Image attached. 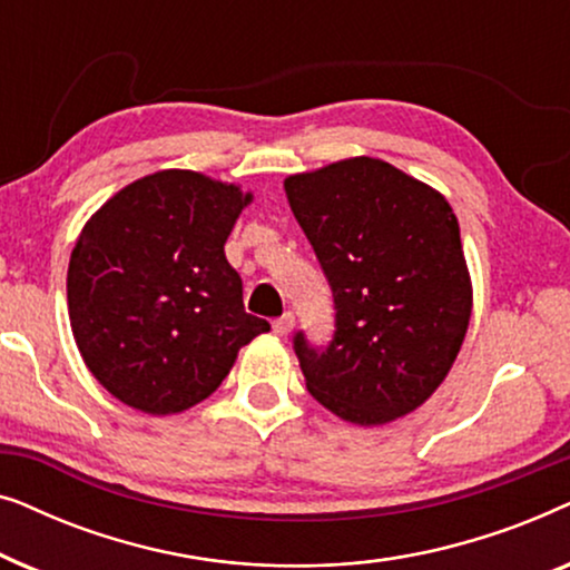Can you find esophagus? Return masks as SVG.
I'll return each instance as SVG.
<instances>
[{
  "instance_id": "1",
  "label": "esophagus",
  "mask_w": 570,
  "mask_h": 570,
  "mask_svg": "<svg viewBox=\"0 0 570 570\" xmlns=\"http://www.w3.org/2000/svg\"><path fill=\"white\" fill-rule=\"evenodd\" d=\"M293 324H295V316L291 314V311H285L283 316H277L275 322H272V330H275L277 337H285V334H291Z\"/></svg>"
}]
</instances>
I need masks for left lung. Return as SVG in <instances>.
Returning <instances> with one entry per match:
<instances>
[{
  "label": "left lung",
  "instance_id": "1",
  "mask_svg": "<svg viewBox=\"0 0 570 570\" xmlns=\"http://www.w3.org/2000/svg\"><path fill=\"white\" fill-rule=\"evenodd\" d=\"M334 301V332L293 334L308 392L334 415L381 425L420 407L456 361L472 285L449 202L376 158L285 181Z\"/></svg>",
  "mask_w": 570,
  "mask_h": 570
}]
</instances>
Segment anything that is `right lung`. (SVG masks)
<instances>
[{
    "label": "right lung",
    "instance_id": "add662e5",
    "mask_svg": "<svg viewBox=\"0 0 570 570\" xmlns=\"http://www.w3.org/2000/svg\"><path fill=\"white\" fill-rule=\"evenodd\" d=\"M252 194L160 170L106 202L67 272L69 322L92 376L129 407L170 415L207 400L269 324L244 311L225 240Z\"/></svg>",
    "mask_w": 570,
    "mask_h": 570
}]
</instances>
